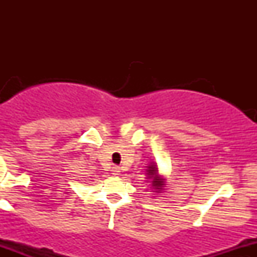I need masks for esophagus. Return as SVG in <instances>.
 <instances>
[{
    "label": "esophagus",
    "instance_id": "1",
    "mask_svg": "<svg viewBox=\"0 0 257 257\" xmlns=\"http://www.w3.org/2000/svg\"><path fill=\"white\" fill-rule=\"evenodd\" d=\"M119 173H120V168L116 167V165H113L112 167V174L114 177H116V175H119Z\"/></svg>",
    "mask_w": 257,
    "mask_h": 257
}]
</instances>
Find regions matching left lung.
Here are the masks:
<instances>
[{
	"instance_id": "1",
	"label": "left lung",
	"mask_w": 257,
	"mask_h": 257,
	"mask_svg": "<svg viewBox=\"0 0 257 257\" xmlns=\"http://www.w3.org/2000/svg\"><path fill=\"white\" fill-rule=\"evenodd\" d=\"M147 179L148 183H150V188L153 189V193H162L165 188V177L159 174L157 163H150L147 167Z\"/></svg>"
}]
</instances>
